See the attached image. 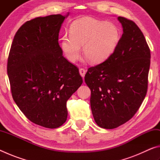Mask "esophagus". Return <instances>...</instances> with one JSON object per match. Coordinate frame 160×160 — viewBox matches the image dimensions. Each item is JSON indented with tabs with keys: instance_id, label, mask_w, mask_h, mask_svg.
Segmentation results:
<instances>
[{
	"instance_id": "34e87169",
	"label": "esophagus",
	"mask_w": 160,
	"mask_h": 160,
	"mask_svg": "<svg viewBox=\"0 0 160 160\" xmlns=\"http://www.w3.org/2000/svg\"><path fill=\"white\" fill-rule=\"evenodd\" d=\"M79 72H80V75H81V76L84 78V77H85V73H86V70L84 68H80L79 70Z\"/></svg>"
}]
</instances>
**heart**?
I'll return each mask as SVG.
<instances>
[{"instance_id":"heart-1","label":"heart","mask_w":160,"mask_h":160,"mask_svg":"<svg viewBox=\"0 0 160 160\" xmlns=\"http://www.w3.org/2000/svg\"><path fill=\"white\" fill-rule=\"evenodd\" d=\"M120 40L118 27L109 22L85 18L74 21L70 28V35L61 39V48L70 62L76 61L80 56V47L89 62L101 63L113 53Z\"/></svg>"}]
</instances>
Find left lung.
Masks as SVG:
<instances>
[{"label":"left lung","mask_w":160,"mask_h":160,"mask_svg":"<svg viewBox=\"0 0 160 160\" xmlns=\"http://www.w3.org/2000/svg\"><path fill=\"white\" fill-rule=\"evenodd\" d=\"M123 34L107 60L88 70L85 81L91 90L96 123L113 129L129 121L147 93L150 51L134 22L118 17Z\"/></svg>","instance_id":"8db88e82"}]
</instances>
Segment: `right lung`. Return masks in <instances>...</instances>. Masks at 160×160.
<instances>
[{
	"label": "right lung",
	"instance_id": "1",
	"mask_svg": "<svg viewBox=\"0 0 160 160\" xmlns=\"http://www.w3.org/2000/svg\"><path fill=\"white\" fill-rule=\"evenodd\" d=\"M69 15L36 18L22 25L8 59L12 98L32 122L56 128L67 120L66 102L82 83L78 68L63 56L58 44Z\"/></svg>",
	"mask_w": 160,
	"mask_h": 160
}]
</instances>
